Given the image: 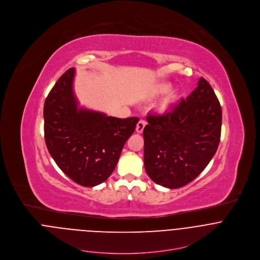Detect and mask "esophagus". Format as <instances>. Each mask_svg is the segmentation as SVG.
Segmentation results:
<instances>
[{
  "label": "esophagus",
  "mask_w": 260,
  "mask_h": 260,
  "mask_svg": "<svg viewBox=\"0 0 260 260\" xmlns=\"http://www.w3.org/2000/svg\"><path fill=\"white\" fill-rule=\"evenodd\" d=\"M146 121L145 120H140L138 123H137V126H136V132L137 133H142L143 130H144V127L146 126Z\"/></svg>",
  "instance_id": "obj_1"
}]
</instances>
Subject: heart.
<instances>
[{"label": "heart", "mask_w": 260, "mask_h": 260, "mask_svg": "<svg viewBox=\"0 0 260 260\" xmlns=\"http://www.w3.org/2000/svg\"><path fill=\"white\" fill-rule=\"evenodd\" d=\"M169 88H170V85H168V84H163V85H161V86L159 87L158 90H159L160 92H165V91H167ZM176 97H177V91H176V90L170 91V93L168 94V96H167L166 99L164 100V102H163V104H162V107H163V108L168 107V106L175 100Z\"/></svg>", "instance_id": "b5f03b06"}]
</instances>
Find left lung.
I'll list each match as a JSON object with an SVG mask.
<instances>
[{"label": "left lung", "instance_id": "8db88e82", "mask_svg": "<svg viewBox=\"0 0 260 260\" xmlns=\"http://www.w3.org/2000/svg\"><path fill=\"white\" fill-rule=\"evenodd\" d=\"M143 131L144 166L156 184L170 189L193 181L208 165L220 142L222 111L210 84L198 86L172 110L149 114Z\"/></svg>", "mask_w": 260, "mask_h": 260}]
</instances>
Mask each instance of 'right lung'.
<instances>
[{
	"label": "right lung",
	"instance_id": "right-lung-1",
	"mask_svg": "<svg viewBox=\"0 0 260 260\" xmlns=\"http://www.w3.org/2000/svg\"><path fill=\"white\" fill-rule=\"evenodd\" d=\"M74 76V68L67 70L45 100V141L54 161L70 179L93 187L111 175L139 118L120 119L79 107Z\"/></svg>",
	"mask_w": 260,
	"mask_h": 260
}]
</instances>
